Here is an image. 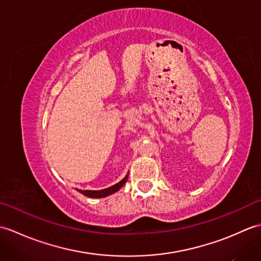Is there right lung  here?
<instances>
[{
  "instance_id": "add662e5",
  "label": "right lung",
  "mask_w": 261,
  "mask_h": 261,
  "mask_svg": "<svg viewBox=\"0 0 261 261\" xmlns=\"http://www.w3.org/2000/svg\"><path fill=\"white\" fill-rule=\"evenodd\" d=\"M127 179V175L124 177L123 179L120 180L119 182H116L115 185L108 187V188H104V190L101 191H83V190H77L80 193H82L83 195H85L87 197H92V198H102V197H107L111 194H113L115 192H118L120 188L123 186Z\"/></svg>"
}]
</instances>
